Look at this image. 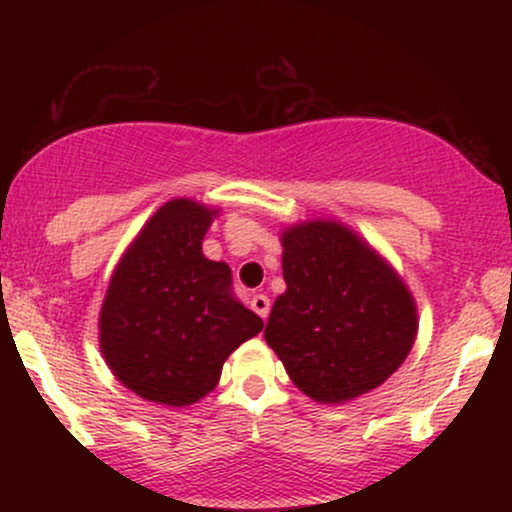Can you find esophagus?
Instances as JSON below:
<instances>
[{"instance_id": "obj_1", "label": "esophagus", "mask_w": 512, "mask_h": 512, "mask_svg": "<svg viewBox=\"0 0 512 512\" xmlns=\"http://www.w3.org/2000/svg\"><path fill=\"white\" fill-rule=\"evenodd\" d=\"M250 305H252V310H255L257 315L262 317V320H267L269 317V298L264 296V293H255V296H252V301H250Z\"/></svg>"}]
</instances>
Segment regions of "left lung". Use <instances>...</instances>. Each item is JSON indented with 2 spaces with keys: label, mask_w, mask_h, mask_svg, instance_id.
Instances as JSON below:
<instances>
[{
  "label": "left lung",
  "mask_w": 512,
  "mask_h": 512,
  "mask_svg": "<svg viewBox=\"0 0 512 512\" xmlns=\"http://www.w3.org/2000/svg\"><path fill=\"white\" fill-rule=\"evenodd\" d=\"M281 245L286 293L264 339L289 378L325 404L385 383L416 337V305L402 279L342 223H298Z\"/></svg>",
  "instance_id": "8db88e82"
}]
</instances>
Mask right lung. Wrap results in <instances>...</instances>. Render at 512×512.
<instances>
[{
    "label": "right lung",
    "instance_id": "add662e5",
    "mask_svg": "<svg viewBox=\"0 0 512 512\" xmlns=\"http://www.w3.org/2000/svg\"><path fill=\"white\" fill-rule=\"evenodd\" d=\"M173 199L146 221L117 264L101 308V351L122 385L187 407L219 383L223 361L262 330L231 296V269L202 255L211 216Z\"/></svg>",
    "mask_w": 512,
    "mask_h": 512
}]
</instances>
